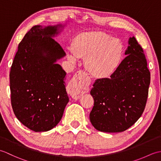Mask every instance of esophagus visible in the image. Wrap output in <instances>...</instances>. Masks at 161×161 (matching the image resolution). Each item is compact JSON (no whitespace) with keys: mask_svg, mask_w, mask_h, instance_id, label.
<instances>
[{"mask_svg":"<svg viewBox=\"0 0 161 161\" xmlns=\"http://www.w3.org/2000/svg\"><path fill=\"white\" fill-rule=\"evenodd\" d=\"M89 84V80L83 71L80 70L74 75L68 84V91L70 95L75 100L81 97L83 93L86 91Z\"/></svg>","mask_w":161,"mask_h":161,"instance_id":"obj_1","label":"esophagus"}]
</instances>
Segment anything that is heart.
Listing matches in <instances>:
<instances>
[{
  "label": "heart",
  "instance_id": "heart-1",
  "mask_svg": "<svg viewBox=\"0 0 161 161\" xmlns=\"http://www.w3.org/2000/svg\"><path fill=\"white\" fill-rule=\"evenodd\" d=\"M124 52V45L119 39L102 32H91L75 37L72 50L68 49L66 54L72 62L85 58V68L92 76L108 78L120 66Z\"/></svg>",
  "mask_w": 161,
  "mask_h": 161
}]
</instances>
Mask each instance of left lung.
<instances>
[{"label":"left lung","mask_w":161,"mask_h":161,"mask_svg":"<svg viewBox=\"0 0 161 161\" xmlns=\"http://www.w3.org/2000/svg\"><path fill=\"white\" fill-rule=\"evenodd\" d=\"M126 56L110 78L97 79L91 95L94 106L90 120L95 129L107 133L125 131L141 118L146 105L150 73L143 50L129 37Z\"/></svg>","instance_id":"left-lung-1"}]
</instances>
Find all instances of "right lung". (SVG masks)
I'll use <instances>...</instances> for the list:
<instances>
[{"mask_svg": "<svg viewBox=\"0 0 161 161\" xmlns=\"http://www.w3.org/2000/svg\"><path fill=\"white\" fill-rule=\"evenodd\" d=\"M62 24L35 25L19 43L9 74L11 102L17 119L35 132L50 131L69 102L66 73L57 61L66 56L53 38Z\"/></svg>", "mask_w": 161, "mask_h": 161, "instance_id": "obj_1", "label": "right lung"}]
</instances>
